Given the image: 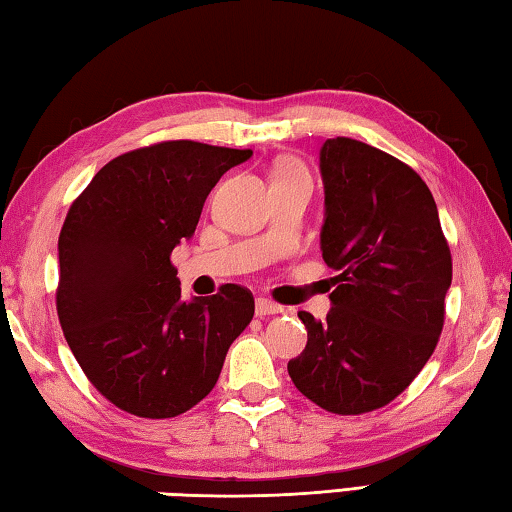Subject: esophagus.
Listing matches in <instances>:
<instances>
[{"label": "esophagus", "instance_id": "esophagus-1", "mask_svg": "<svg viewBox=\"0 0 512 512\" xmlns=\"http://www.w3.org/2000/svg\"><path fill=\"white\" fill-rule=\"evenodd\" d=\"M283 312V306H279V303H274L272 299H256V315L258 317H270V315H281Z\"/></svg>", "mask_w": 512, "mask_h": 512}]
</instances>
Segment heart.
I'll list each match as a JSON object with an SVG mask.
<instances>
[{"instance_id": "heart-1", "label": "heart", "mask_w": 512, "mask_h": 512, "mask_svg": "<svg viewBox=\"0 0 512 512\" xmlns=\"http://www.w3.org/2000/svg\"><path fill=\"white\" fill-rule=\"evenodd\" d=\"M285 175H308L306 168H303L301 161L297 159H281L274 168V177H285Z\"/></svg>"}]
</instances>
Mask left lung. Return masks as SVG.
I'll return each mask as SVG.
<instances>
[{
    "label": "left lung",
    "mask_w": 512,
    "mask_h": 512,
    "mask_svg": "<svg viewBox=\"0 0 512 512\" xmlns=\"http://www.w3.org/2000/svg\"><path fill=\"white\" fill-rule=\"evenodd\" d=\"M321 251L339 274L324 321L301 310L308 344L288 373L303 396L339 416L396 400L423 371L445 324L452 254L414 168L369 143L321 148Z\"/></svg>",
    "instance_id": "8db88e82"
}]
</instances>
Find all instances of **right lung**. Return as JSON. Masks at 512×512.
Segmentation results:
<instances>
[{
	"mask_svg": "<svg viewBox=\"0 0 512 512\" xmlns=\"http://www.w3.org/2000/svg\"><path fill=\"white\" fill-rule=\"evenodd\" d=\"M251 150L175 139L123 152L69 206L58 238V319L80 369L114 407L175 418L206 398L254 317L236 283L182 301L170 254L211 188Z\"/></svg>",
	"mask_w": 512,
	"mask_h": 512,
	"instance_id": "right-lung-1",
	"label": "right lung"
}]
</instances>
